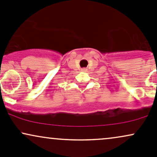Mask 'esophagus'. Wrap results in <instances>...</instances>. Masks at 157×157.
<instances>
[{
	"instance_id": "esophagus-1",
	"label": "esophagus",
	"mask_w": 157,
	"mask_h": 157,
	"mask_svg": "<svg viewBox=\"0 0 157 157\" xmlns=\"http://www.w3.org/2000/svg\"><path fill=\"white\" fill-rule=\"evenodd\" d=\"M81 71H84V72H85V71H87V69H86V68H82V69H81Z\"/></svg>"
}]
</instances>
